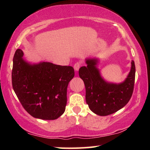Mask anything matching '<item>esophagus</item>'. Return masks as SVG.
Returning <instances> with one entry per match:
<instances>
[{
  "mask_svg": "<svg viewBox=\"0 0 150 150\" xmlns=\"http://www.w3.org/2000/svg\"><path fill=\"white\" fill-rule=\"evenodd\" d=\"M81 62H77L74 65V69L76 71H79V69H80V67H81Z\"/></svg>",
  "mask_w": 150,
  "mask_h": 150,
  "instance_id": "34e87169",
  "label": "esophagus"
}]
</instances>
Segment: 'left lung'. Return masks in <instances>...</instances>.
<instances>
[{
    "label": "left lung",
    "instance_id": "left-lung-1",
    "mask_svg": "<svg viewBox=\"0 0 150 150\" xmlns=\"http://www.w3.org/2000/svg\"><path fill=\"white\" fill-rule=\"evenodd\" d=\"M87 66L79 69V76L85 83L86 102L91 110L100 116L112 114L126 105L132 97L135 80V65L122 83H108L102 79L96 65L98 59H86Z\"/></svg>",
    "mask_w": 150,
    "mask_h": 150
}]
</instances>
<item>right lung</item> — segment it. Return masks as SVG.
<instances>
[{"label":"right lung","instance_id":"add662e5","mask_svg":"<svg viewBox=\"0 0 150 150\" xmlns=\"http://www.w3.org/2000/svg\"><path fill=\"white\" fill-rule=\"evenodd\" d=\"M17 49L13 59L12 86L24 109L35 118L54 120L65 110L67 89L74 76L71 66L49 62L30 64Z\"/></svg>","mask_w":150,"mask_h":150}]
</instances>
